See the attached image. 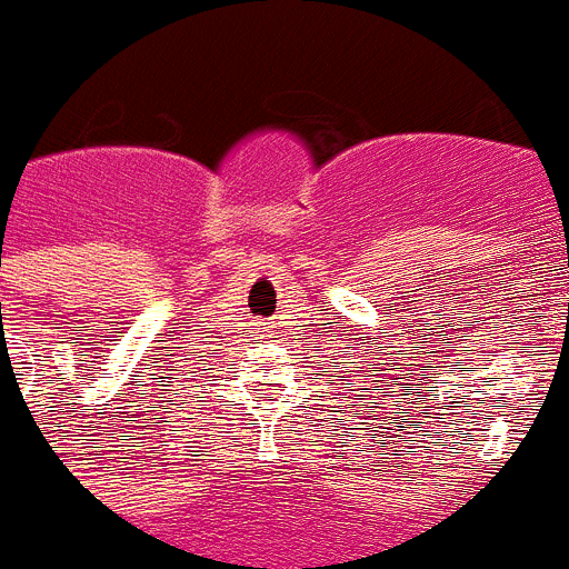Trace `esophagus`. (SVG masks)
<instances>
[{
    "mask_svg": "<svg viewBox=\"0 0 569 569\" xmlns=\"http://www.w3.org/2000/svg\"><path fill=\"white\" fill-rule=\"evenodd\" d=\"M260 329H262V332H266V329H269V327H266V323H260Z\"/></svg>",
    "mask_w": 569,
    "mask_h": 569,
    "instance_id": "34e87169",
    "label": "esophagus"
}]
</instances>
